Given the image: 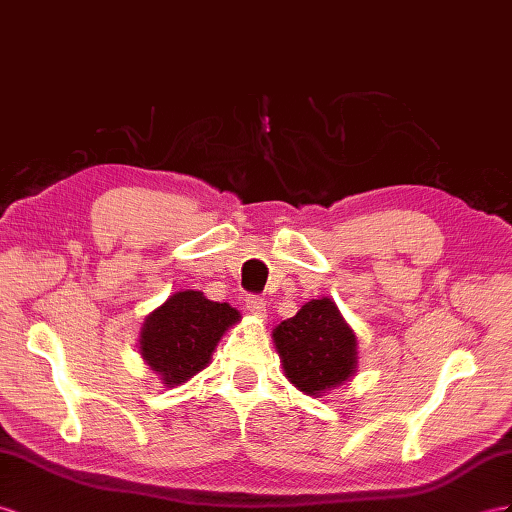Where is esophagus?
Wrapping results in <instances>:
<instances>
[{"mask_svg":"<svg viewBox=\"0 0 512 512\" xmlns=\"http://www.w3.org/2000/svg\"><path fill=\"white\" fill-rule=\"evenodd\" d=\"M246 309L255 313V316H264L266 313V300L257 296V294H248L246 296Z\"/></svg>","mask_w":512,"mask_h":512,"instance_id":"34e87169","label":"esophagus"}]
</instances>
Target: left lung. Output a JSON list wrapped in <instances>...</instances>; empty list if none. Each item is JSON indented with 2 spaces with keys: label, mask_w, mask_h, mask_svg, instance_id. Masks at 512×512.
Instances as JSON below:
<instances>
[{
  "label": "left lung",
  "mask_w": 512,
  "mask_h": 512,
  "mask_svg": "<svg viewBox=\"0 0 512 512\" xmlns=\"http://www.w3.org/2000/svg\"><path fill=\"white\" fill-rule=\"evenodd\" d=\"M285 376L309 396L342 385L357 365V339L331 298L300 307L272 333Z\"/></svg>",
  "instance_id": "8db88e82"
}]
</instances>
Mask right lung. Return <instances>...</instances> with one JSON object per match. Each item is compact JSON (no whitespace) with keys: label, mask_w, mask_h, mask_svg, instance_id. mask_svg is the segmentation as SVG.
<instances>
[{"label":"right lung","mask_w":512,"mask_h":512,"mask_svg":"<svg viewBox=\"0 0 512 512\" xmlns=\"http://www.w3.org/2000/svg\"><path fill=\"white\" fill-rule=\"evenodd\" d=\"M240 313L227 303H214L201 292H177L144 320L140 350L164 385H181L201 372Z\"/></svg>","instance_id":"obj_1"}]
</instances>
